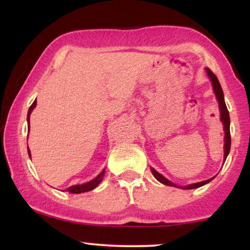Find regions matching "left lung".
Masks as SVG:
<instances>
[{
  "instance_id": "8db88e82",
  "label": "left lung",
  "mask_w": 250,
  "mask_h": 250,
  "mask_svg": "<svg viewBox=\"0 0 250 250\" xmlns=\"http://www.w3.org/2000/svg\"><path fill=\"white\" fill-rule=\"evenodd\" d=\"M206 71L208 74V76H209L211 83H213V88H214V93L216 95V99L218 101V104H220V110H221V121L223 123L224 125V132H225V135H224V162L225 159H227V157L229 155V152H230V148H231V134H230V116H229V111H228V108H227V104H225V101H224V94H223V90H222L221 87V84L220 82H218L217 77L215 76L213 71H211L209 68H206ZM151 172H152V175L156 177L157 180L159 181L160 183L165 184V186H169V187H176V188H180L177 187L176 184H174L170 182L169 180H167L166 177H164L162 174L157 172L156 169H153L152 167L151 168ZM215 177V176H214ZM214 177H211L209 180H206V181H203V182H198V183H193V184H189V186L184 187L183 189H196V188H200L205 186V184H207L208 182H210L211 180L214 179Z\"/></svg>"
}]
</instances>
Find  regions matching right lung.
Masks as SVG:
<instances>
[{"label":"right lung","mask_w":250,"mask_h":250,"mask_svg":"<svg viewBox=\"0 0 250 250\" xmlns=\"http://www.w3.org/2000/svg\"><path fill=\"white\" fill-rule=\"evenodd\" d=\"M36 107V100L33 102V104L30 105L29 107V110H28V115H27V122H28V129H29V117H30V114H32L33 109ZM28 155L30 158H32V156H30V150L28 148ZM104 169L102 170V172L99 174V175L95 177V179H93L92 181H90V182H86L84 184H77V186H71L67 189V191H69L70 193H82V192H87V191H91L97 188L99 184H100V182L102 181V179H104Z\"/></svg>","instance_id":"add662e5"}]
</instances>
